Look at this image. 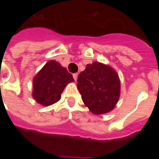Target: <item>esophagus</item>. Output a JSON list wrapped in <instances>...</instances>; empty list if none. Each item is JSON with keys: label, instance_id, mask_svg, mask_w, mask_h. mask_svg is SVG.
I'll return each instance as SVG.
<instances>
[{"label": "esophagus", "instance_id": "1", "mask_svg": "<svg viewBox=\"0 0 159 159\" xmlns=\"http://www.w3.org/2000/svg\"><path fill=\"white\" fill-rule=\"evenodd\" d=\"M73 78L75 81H77V79H78V73H74L73 74Z\"/></svg>", "mask_w": 159, "mask_h": 159}]
</instances>
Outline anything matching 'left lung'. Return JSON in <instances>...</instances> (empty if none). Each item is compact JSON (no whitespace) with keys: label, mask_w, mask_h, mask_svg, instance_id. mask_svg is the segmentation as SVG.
<instances>
[{"label":"left lung","mask_w":159,"mask_h":159,"mask_svg":"<svg viewBox=\"0 0 159 159\" xmlns=\"http://www.w3.org/2000/svg\"><path fill=\"white\" fill-rule=\"evenodd\" d=\"M82 100L94 115H102L116 107L120 96V80L111 66L95 61L87 64L77 80Z\"/></svg>","instance_id":"1"}]
</instances>
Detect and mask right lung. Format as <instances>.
<instances>
[{"mask_svg": "<svg viewBox=\"0 0 159 159\" xmlns=\"http://www.w3.org/2000/svg\"><path fill=\"white\" fill-rule=\"evenodd\" d=\"M73 81L65 67L56 60H49L33 78L32 95L42 106H50L60 100L65 87Z\"/></svg>", "mask_w": 159, "mask_h": 159, "instance_id": "add662e5", "label": "right lung"}]
</instances>
